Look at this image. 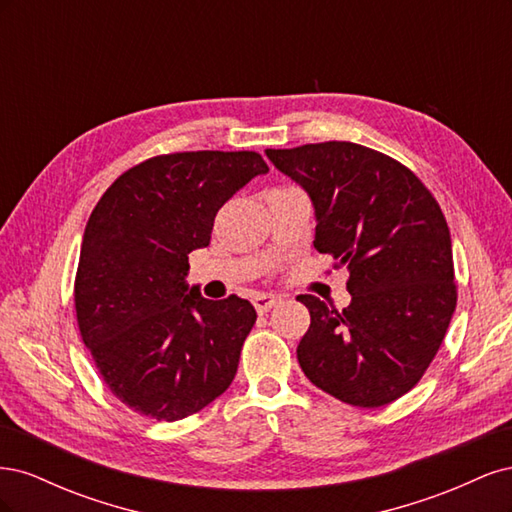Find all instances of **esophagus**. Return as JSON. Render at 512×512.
<instances>
[{
    "instance_id": "esophagus-1",
    "label": "esophagus",
    "mask_w": 512,
    "mask_h": 512,
    "mask_svg": "<svg viewBox=\"0 0 512 512\" xmlns=\"http://www.w3.org/2000/svg\"><path fill=\"white\" fill-rule=\"evenodd\" d=\"M282 299L277 297V294H271V292H260V294H256L254 297V307H256V312L258 314H267L271 307H275L277 303H280Z\"/></svg>"
}]
</instances>
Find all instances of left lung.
Returning <instances> with one entry per match:
<instances>
[{"label":"left lung","mask_w":512,"mask_h":512,"mask_svg":"<svg viewBox=\"0 0 512 512\" xmlns=\"http://www.w3.org/2000/svg\"><path fill=\"white\" fill-rule=\"evenodd\" d=\"M312 198L314 247L348 267L342 312L299 294L312 316L299 342L303 374L359 408L406 395L423 378L457 305L451 232L410 168L356 143L267 149Z\"/></svg>","instance_id":"left-lung-1"}]
</instances>
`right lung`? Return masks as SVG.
<instances>
[{"instance_id":"right-lung-1","label":"right lung","mask_w":512,"mask_h":512,"mask_svg":"<svg viewBox=\"0 0 512 512\" xmlns=\"http://www.w3.org/2000/svg\"><path fill=\"white\" fill-rule=\"evenodd\" d=\"M269 166L256 151H183L126 170L85 226L74 307L83 344L113 395L138 414L179 421L235 378L256 322L250 301L200 297L188 254L215 213Z\"/></svg>"}]
</instances>
